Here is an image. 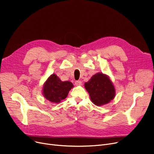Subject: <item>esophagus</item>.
I'll return each mask as SVG.
<instances>
[{
	"label": "esophagus",
	"instance_id": "obj_1",
	"mask_svg": "<svg viewBox=\"0 0 154 154\" xmlns=\"http://www.w3.org/2000/svg\"><path fill=\"white\" fill-rule=\"evenodd\" d=\"M75 85H81L82 82L80 81V80H77V81L75 82Z\"/></svg>",
	"mask_w": 154,
	"mask_h": 154
}]
</instances>
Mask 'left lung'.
<instances>
[{"mask_svg":"<svg viewBox=\"0 0 154 154\" xmlns=\"http://www.w3.org/2000/svg\"><path fill=\"white\" fill-rule=\"evenodd\" d=\"M85 87L96 106L106 104L115 97L114 85L107 76L101 73L93 75L89 81L85 83Z\"/></svg>","mask_w":154,"mask_h":154,"instance_id":"obj_1","label":"left lung"}]
</instances>
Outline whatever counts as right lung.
Returning a JSON list of instances; mask_svg holds the SVG:
<instances>
[{
    "label": "right lung",
    "mask_w": 154,
    "mask_h": 154,
    "mask_svg": "<svg viewBox=\"0 0 154 154\" xmlns=\"http://www.w3.org/2000/svg\"><path fill=\"white\" fill-rule=\"evenodd\" d=\"M72 87L73 84L70 82H62L55 74H52L45 83L43 93L47 100L59 103L67 97Z\"/></svg>",
    "instance_id": "1"
}]
</instances>
